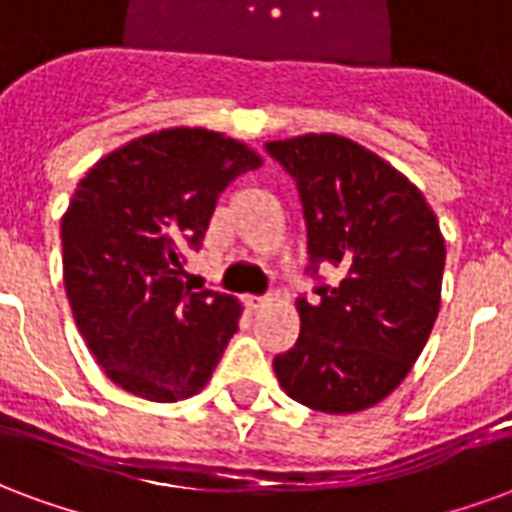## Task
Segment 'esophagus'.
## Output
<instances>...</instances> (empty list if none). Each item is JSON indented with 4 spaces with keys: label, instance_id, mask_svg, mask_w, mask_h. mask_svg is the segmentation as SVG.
<instances>
[{
    "label": "esophagus",
    "instance_id": "1",
    "mask_svg": "<svg viewBox=\"0 0 512 512\" xmlns=\"http://www.w3.org/2000/svg\"><path fill=\"white\" fill-rule=\"evenodd\" d=\"M270 300V294H248V297H245V305H248V311H259V308H264Z\"/></svg>",
    "mask_w": 512,
    "mask_h": 512
}]
</instances>
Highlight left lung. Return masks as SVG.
I'll use <instances>...</instances> for the list:
<instances>
[{
    "label": "left lung",
    "instance_id": "1",
    "mask_svg": "<svg viewBox=\"0 0 512 512\" xmlns=\"http://www.w3.org/2000/svg\"><path fill=\"white\" fill-rule=\"evenodd\" d=\"M297 182L308 272L341 270L319 300L297 297L300 338L272 360L289 398L316 412H363L393 393L434 330L445 237L423 193L371 149L333 133L270 141Z\"/></svg>",
    "mask_w": 512,
    "mask_h": 512
}]
</instances>
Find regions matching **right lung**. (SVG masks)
I'll return each instance as SVG.
<instances>
[{
  "label": "right lung",
  "mask_w": 512,
  "mask_h": 512,
  "mask_svg": "<svg viewBox=\"0 0 512 512\" xmlns=\"http://www.w3.org/2000/svg\"><path fill=\"white\" fill-rule=\"evenodd\" d=\"M261 158L223 133L171 128L100 158L62 218V270L89 352L122 390L171 404L196 395L237 333L231 294L190 292L218 196Z\"/></svg>",
  "instance_id": "right-lung-1"
}]
</instances>
